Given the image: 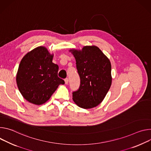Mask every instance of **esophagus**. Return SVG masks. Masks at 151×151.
<instances>
[{"label": "esophagus", "instance_id": "esophagus-1", "mask_svg": "<svg viewBox=\"0 0 151 151\" xmlns=\"http://www.w3.org/2000/svg\"><path fill=\"white\" fill-rule=\"evenodd\" d=\"M65 83L66 85H68V78H66L65 79Z\"/></svg>", "mask_w": 151, "mask_h": 151}]
</instances>
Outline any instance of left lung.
I'll list each match as a JSON object with an SVG mask.
<instances>
[{
	"label": "left lung",
	"mask_w": 151,
	"mask_h": 151,
	"mask_svg": "<svg viewBox=\"0 0 151 151\" xmlns=\"http://www.w3.org/2000/svg\"><path fill=\"white\" fill-rule=\"evenodd\" d=\"M76 61L80 78L78 90L73 92L74 103L83 109H91L101 103L111 85L109 59L98 47L85 46L81 50H70Z\"/></svg>",
	"instance_id": "left-lung-1"
}]
</instances>
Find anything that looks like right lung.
Instances as JSON below:
<instances>
[{"label": "right lung", "mask_w": 151, "mask_h": 151, "mask_svg": "<svg viewBox=\"0 0 151 151\" xmlns=\"http://www.w3.org/2000/svg\"><path fill=\"white\" fill-rule=\"evenodd\" d=\"M44 47H38L22 59L16 76L19 91L27 101L36 105L45 103L65 81L58 76L59 66L52 62Z\"/></svg>", "instance_id": "right-lung-1"}]
</instances>
